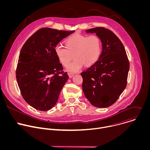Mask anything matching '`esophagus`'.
Wrapping results in <instances>:
<instances>
[{
    "instance_id": "esophagus-1",
    "label": "esophagus",
    "mask_w": 150,
    "mask_h": 150,
    "mask_svg": "<svg viewBox=\"0 0 150 150\" xmlns=\"http://www.w3.org/2000/svg\"><path fill=\"white\" fill-rule=\"evenodd\" d=\"M68 75H69V78H72V77L74 76V74H72V73H69V74H68Z\"/></svg>"
}]
</instances>
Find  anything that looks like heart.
Segmentation results:
<instances>
[{"mask_svg": "<svg viewBox=\"0 0 150 150\" xmlns=\"http://www.w3.org/2000/svg\"><path fill=\"white\" fill-rule=\"evenodd\" d=\"M65 47L57 45L54 48L59 62L67 67L74 54L75 59L67 67V71L76 72L84 65L90 67L98 59L101 50V42L96 35H87L75 34L65 40Z\"/></svg>", "mask_w": 150, "mask_h": 150, "instance_id": "1", "label": "heart"}]
</instances>
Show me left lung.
Here are the masks:
<instances>
[{"mask_svg": "<svg viewBox=\"0 0 150 150\" xmlns=\"http://www.w3.org/2000/svg\"><path fill=\"white\" fill-rule=\"evenodd\" d=\"M85 32L96 33L100 38L102 52L94 65L81 73L82 90L92 105L108 108L117 101L126 87L129 60L122 42L110 30L96 27Z\"/></svg>", "mask_w": 150, "mask_h": 150, "instance_id": "left-lung-1", "label": "left lung"}]
</instances>
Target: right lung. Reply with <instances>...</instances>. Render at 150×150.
<instances>
[{
  "label": "right lung",
  "mask_w": 150,
  "mask_h": 150,
  "mask_svg": "<svg viewBox=\"0 0 150 150\" xmlns=\"http://www.w3.org/2000/svg\"><path fill=\"white\" fill-rule=\"evenodd\" d=\"M74 31L42 28L33 34L21 50L16 78L25 101L40 111L50 110L57 103L69 76L63 71L54 48Z\"/></svg>",
  "instance_id": "right-lung-1"
}]
</instances>
